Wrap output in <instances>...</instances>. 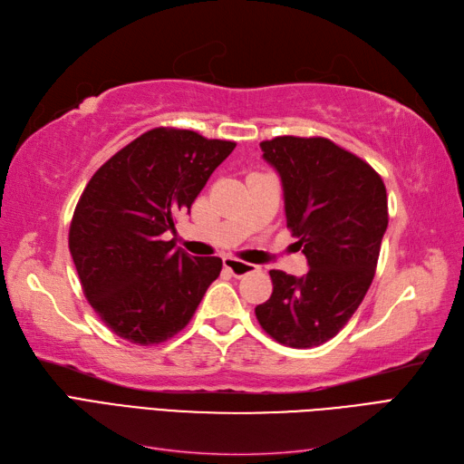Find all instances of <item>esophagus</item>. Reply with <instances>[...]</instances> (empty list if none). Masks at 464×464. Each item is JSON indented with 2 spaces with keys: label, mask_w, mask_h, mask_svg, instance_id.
<instances>
[{
  "label": "esophagus",
  "mask_w": 464,
  "mask_h": 464,
  "mask_svg": "<svg viewBox=\"0 0 464 464\" xmlns=\"http://www.w3.org/2000/svg\"><path fill=\"white\" fill-rule=\"evenodd\" d=\"M224 266L234 275V276H246L249 273H256L259 266L254 263H246L240 259H234V257H224Z\"/></svg>",
  "instance_id": "esophagus-1"
}]
</instances>
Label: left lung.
<instances>
[{"label": "left lung", "instance_id": "8db88e82", "mask_svg": "<svg viewBox=\"0 0 464 464\" xmlns=\"http://www.w3.org/2000/svg\"><path fill=\"white\" fill-rule=\"evenodd\" d=\"M283 184L286 227L307 259L304 276L271 271L259 325L292 348L327 343L372 285L387 230L383 179L356 154L323 137H275L261 145Z\"/></svg>", "mask_w": 464, "mask_h": 464}]
</instances>
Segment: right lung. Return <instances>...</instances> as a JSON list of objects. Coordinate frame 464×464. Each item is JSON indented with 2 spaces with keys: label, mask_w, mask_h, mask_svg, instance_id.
I'll list each match as a JSON object with an SVG mask.
<instances>
[{
  "label": "right lung",
  "mask_w": 464,
  "mask_h": 464,
  "mask_svg": "<svg viewBox=\"0 0 464 464\" xmlns=\"http://www.w3.org/2000/svg\"><path fill=\"white\" fill-rule=\"evenodd\" d=\"M236 143L157 128L98 168L75 207L69 251L82 292L106 325L135 344L184 329L220 257H193L166 242Z\"/></svg>",
  "instance_id": "right-lung-1"
}]
</instances>
